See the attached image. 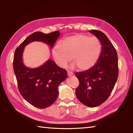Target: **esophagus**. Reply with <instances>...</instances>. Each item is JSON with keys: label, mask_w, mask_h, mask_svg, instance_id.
<instances>
[{"label": "esophagus", "mask_w": 133, "mask_h": 133, "mask_svg": "<svg viewBox=\"0 0 133 133\" xmlns=\"http://www.w3.org/2000/svg\"><path fill=\"white\" fill-rule=\"evenodd\" d=\"M73 75H74V73L72 72L71 71H67V75H68L69 77H71V76H72Z\"/></svg>", "instance_id": "34e87169"}]
</instances>
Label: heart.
<instances>
[{"instance_id": "b5f03b06", "label": "heart", "mask_w": 133, "mask_h": 133, "mask_svg": "<svg viewBox=\"0 0 133 133\" xmlns=\"http://www.w3.org/2000/svg\"><path fill=\"white\" fill-rule=\"evenodd\" d=\"M102 46L96 36L84 34H76L64 38L52 50L54 61L59 66L66 67L71 61L81 71L91 69L99 57ZM73 64V67L75 66Z\"/></svg>"}]
</instances>
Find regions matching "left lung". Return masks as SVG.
<instances>
[{"mask_svg":"<svg viewBox=\"0 0 133 133\" xmlns=\"http://www.w3.org/2000/svg\"><path fill=\"white\" fill-rule=\"evenodd\" d=\"M89 32L99 39L102 49L94 66L75 73L79 81L75 93L81 103L94 107L105 102L111 94L118 79L119 69L116 50L106 35L97 30Z\"/></svg>","mask_w":133,"mask_h":133,"instance_id":"obj_1","label":"left lung"}]
</instances>
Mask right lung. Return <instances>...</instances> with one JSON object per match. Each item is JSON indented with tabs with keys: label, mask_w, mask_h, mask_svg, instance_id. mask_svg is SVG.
I'll return each mask as SVG.
<instances>
[{
	"label": "right lung",
	"mask_w": 133,
	"mask_h": 133,
	"mask_svg": "<svg viewBox=\"0 0 133 133\" xmlns=\"http://www.w3.org/2000/svg\"><path fill=\"white\" fill-rule=\"evenodd\" d=\"M59 35V31L49 34L35 32L16 48L14 54V71L19 91L25 100L40 109L55 102L59 94L58 87L67 77V71L50 59L38 68H27L22 62V53L24 46L34 41L43 42L52 47Z\"/></svg>",
	"instance_id": "1"
}]
</instances>
